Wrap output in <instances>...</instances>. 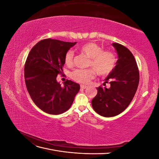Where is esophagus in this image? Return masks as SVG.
I'll return each instance as SVG.
<instances>
[{
	"instance_id": "34e87169",
	"label": "esophagus",
	"mask_w": 159,
	"mask_h": 159,
	"mask_svg": "<svg viewBox=\"0 0 159 159\" xmlns=\"http://www.w3.org/2000/svg\"><path fill=\"white\" fill-rule=\"evenodd\" d=\"M80 87H81V89H85L86 88H87V86H86L85 85H84V84H81V85H80Z\"/></svg>"
}]
</instances>
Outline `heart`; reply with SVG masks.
<instances>
[{
	"label": "heart",
	"mask_w": 159,
	"mask_h": 159,
	"mask_svg": "<svg viewBox=\"0 0 159 159\" xmlns=\"http://www.w3.org/2000/svg\"><path fill=\"white\" fill-rule=\"evenodd\" d=\"M78 50L89 57L88 66L91 68L75 69L70 73V78L81 84H87L93 79L95 72L100 76L109 75L117 64V57L111 50H103L102 46L95 42H88L80 46ZM74 52L69 50L66 52L64 62L66 66H72L74 64Z\"/></svg>",
	"instance_id": "obj_1"
}]
</instances>
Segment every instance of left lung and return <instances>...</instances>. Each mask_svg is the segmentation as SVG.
Instances as JSON below:
<instances>
[{
  "label": "left lung",
  "instance_id": "left-lung-1",
  "mask_svg": "<svg viewBox=\"0 0 159 159\" xmlns=\"http://www.w3.org/2000/svg\"><path fill=\"white\" fill-rule=\"evenodd\" d=\"M112 45L117 52L118 60L103 83V85L110 84V88L99 86L97 95L91 101L95 111L106 117L116 116L129 106L139 83V68L131 51L118 43Z\"/></svg>",
  "mask_w": 159,
  "mask_h": 159
}]
</instances>
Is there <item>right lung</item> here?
Wrapping results in <instances>:
<instances>
[{"label": "right lung", "mask_w": 159, "mask_h": 159, "mask_svg": "<svg viewBox=\"0 0 159 159\" xmlns=\"http://www.w3.org/2000/svg\"><path fill=\"white\" fill-rule=\"evenodd\" d=\"M76 42H66L46 38L31 49L25 65V78L31 99L43 111L59 115L68 111L73 103L80 86L71 80L64 86L56 77L63 74L66 52Z\"/></svg>", "instance_id": "add662e5"}]
</instances>
